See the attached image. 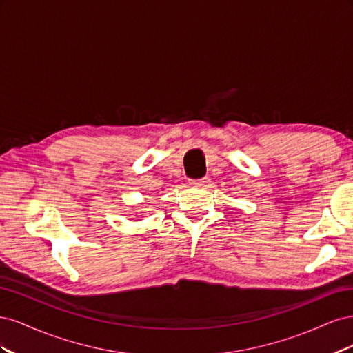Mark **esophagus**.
I'll return each instance as SVG.
<instances>
[{
    "mask_svg": "<svg viewBox=\"0 0 353 353\" xmlns=\"http://www.w3.org/2000/svg\"><path fill=\"white\" fill-rule=\"evenodd\" d=\"M206 183V178H200V179H190L191 185H203Z\"/></svg>",
    "mask_w": 353,
    "mask_h": 353,
    "instance_id": "obj_1",
    "label": "esophagus"
}]
</instances>
